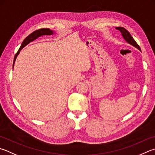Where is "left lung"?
I'll list each match as a JSON object with an SVG mask.
<instances>
[{"label":"left lung","instance_id":"obj_1","mask_svg":"<svg viewBox=\"0 0 155 155\" xmlns=\"http://www.w3.org/2000/svg\"><path fill=\"white\" fill-rule=\"evenodd\" d=\"M116 29L119 30L120 31L123 36V37L124 38L125 40L129 44L131 45H133L134 47H136V48L138 49L140 51H141L140 46L137 44L136 41L134 40L133 37H132L131 35H130V33H129L125 28H123V27H116Z\"/></svg>","mask_w":155,"mask_h":155}]
</instances>
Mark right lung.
I'll return each mask as SVG.
<instances>
[{
  "label": "right lung",
  "mask_w": 155,
  "mask_h": 155,
  "mask_svg": "<svg viewBox=\"0 0 155 155\" xmlns=\"http://www.w3.org/2000/svg\"><path fill=\"white\" fill-rule=\"evenodd\" d=\"M53 30H50L49 28H41V29H39L37 30H35L32 33H31L30 35H29L28 36H27V37L24 39V41L22 42V43L21 45V47L19 49L18 51L17 52V53L15 55V57H14V60H13V66H14V64H15V61L17 57H18V55H19V52H20V51L24 48L25 46H26L28 44H29L30 42H32L33 41L36 40V38H38V37H40L41 36H43V35H53Z\"/></svg>",
  "instance_id": "1"
}]
</instances>
